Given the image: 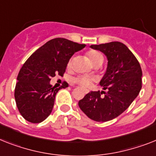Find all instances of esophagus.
Returning <instances> with one entry per match:
<instances>
[{"mask_svg":"<svg viewBox=\"0 0 156 156\" xmlns=\"http://www.w3.org/2000/svg\"><path fill=\"white\" fill-rule=\"evenodd\" d=\"M87 92H88V91L86 90H85V93H87Z\"/></svg>","mask_w":156,"mask_h":156,"instance_id":"1","label":"esophagus"}]
</instances>
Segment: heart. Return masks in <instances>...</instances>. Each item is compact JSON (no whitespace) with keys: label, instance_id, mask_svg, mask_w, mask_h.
Masks as SVG:
<instances>
[{"label":"heart","instance_id":"obj_1","mask_svg":"<svg viewBox=\"0 0 156 156\" xmlns=\"http://www.w3.org/2000/svg\"><path fill=\"white\" fill-rule=\"evenodd\" d=\"M86 54H87V56L89 58V60L90 61V62L94 66L102 65L103 61H104V57L102 54V53H100L99 51L95 50V49H90V50L87 52ZM71 65V60H69L68 63H67V67L70 68ZM74 82L77 83V84L80 85L81 87H88L93 82V79L87 78V77H84V76H78V77L74 78Z\"/></svg>","mask_w":156,"mask_h":156}]
</instances>
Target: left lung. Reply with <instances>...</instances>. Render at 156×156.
Returning a JSON list of instances; mask_svg holds the SVG:
<instances>
[{
	"mask_svg": "<svg viewBox=\"0 0 156 156\" xmlns=\"http://www.w3.org/2000/svg\"><path fill=\"white\" fill-rule=\"evenodd\" d=\"M90 47L102 52L108 60L106 74L100 81L107 92L90 91L78 102V106L90 119L107 122L126 111L140 94L142 69L123 43L112 41Z\"/></svg>",
	"mask_w": 156,
	"mask_h": 156,
	"instance_id": "8db88e82",
	"label": "left lung"
}]
</instances>
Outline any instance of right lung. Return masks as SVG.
Listing matches in <instances>:
<instances>
[{
	"label": "right lung",
	"mask_w": 156,
	"mask_h": 156,
	"mask_svg": "<svg viewBox=\"0 0 156 156\" xmlns=\"http://www.w3.org/2000/svg\"><path fill=\"white\" fill-rule=\"evenodd\" d=\"M85 46L58 37L47 41L26 60L17 75L14 91L16 107L25 120L39 123L50 115L58 91L68 87L64 82L59 88L53 87L49 84L51 78L63 76L73 54Z\"/></svg>",
	"instance_id": "1"
}]
</instances>
